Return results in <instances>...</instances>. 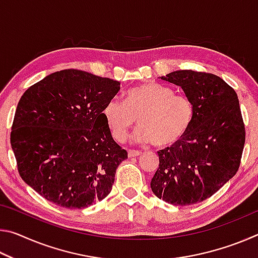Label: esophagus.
<instances>
[{
  "label": "esophagus",
  "mask_w": 258,
  "mask_h": 258,
  "mask_svg": "<svg viewBox=\"0 0 258 258\" xmlns=\"http://www.w3.org/2000/svg\"><path fill=\"white\" fill-rule=\"evenodd\" d=\"M141 154L142 152L139 150H128V157H131V158H134V157H138Z\"/></svg>",
  "instance_id": "1"
}]
</instances>
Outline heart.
I'll list each match as a JSON object with an SVG mask.
<instances>
[{
	"label": "heart",
	"mask_w": 258,
	"mask_h": 258,
	"mask_svg": "<svg viewBox=\"0 0 258 258\" xmlns=\"http://www.w3.org/2000/svg\"><path fill=\"white\" fill-rule=\"evenodd\" d=\"M195 116L189 98L156 82H147L130 89L124 102L113 99L103 109V117L112 138L123 142L139 120L135 139L167 147L184 135Z\"/></svg>",
	"instance_id": "1"
}]
</instances>
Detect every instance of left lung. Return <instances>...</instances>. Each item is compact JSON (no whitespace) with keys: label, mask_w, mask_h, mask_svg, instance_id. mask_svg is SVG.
I'll return each instance as SVG.
<instances>
[{"label":"left lung","mask_w":258,"mask_h":258,"mask_svg":"<svg viewBox=\"0 0 258 258\" xmlns=\"http://www.w3.org/2000/svg\"><path fill=\"white\" fill-rule=\"evenodd\" d=\"M180 86L195 116L187 132L158 151L151 190L174 206H187L217 192L238 172L246 131L238 95L214 74L176 71L160 77Z\"/></svg>","instance_id":"obj_1"}]
</instances>
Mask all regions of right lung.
<instances>
[{"mask_svg":"<svg viewBox=\"0 0 258 258\" xmlns=\"http://www.w3.org/2000/svg\"><path fill=\"white\" fill-rule=\"evenodd\" d=\"M120 83L77 69L43 78L20 98L10 142L21 178L64 208H86L110 194L127 158L112 139L103 109Z\"/></svg>","mask_w":258,"mask_h":258,"instance_id":"add662e5","label":"right lung"}]
</instances>
